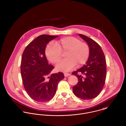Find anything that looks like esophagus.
I'll use <instances>...</instances> for the list:
<instances>
[{
	"instance_id": "obj_1",
	"label": "esophagus",
	"mask_w": 126,
	"mask_h": 126,
	"mask_svg": "<svg viewBox=\"0 0 126 126\" xmlns=\"http://www.w3.org/2000/svg\"><path fill=\"white\" fill-rule=\"evenodd\" d=\"M64 77H67L68 76H69L71 75V74L70 73H64Z\"/></svg>"
}]
</instances>
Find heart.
I'll list each match as a JSON object with an SVG mask.
<instances>
[{"instance_id":"obj_1","label":"heart","mask_w":126,"mask_h":126,"mask_svg":"<svg viewBox=\"0 0 126 126\" xmlns=\"http://www.w3.org/2000/svg\"><path fill=\"white\" fill-rule=\"evenodd\" d=\"M56 45L50 43L46 47L45 54L47 59L53 63H56L65 53L66 59L60 61L56 66L60 71H68L76 64H84L88 60L90 47L88 45L72 36L61 38L56 42Z\"/></svg>"}]
</instances>
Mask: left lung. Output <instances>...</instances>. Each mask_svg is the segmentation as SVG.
Wrapping results in <instances>:
<instances>
[{
  "label": "left lung",
  "mask_w": 126,
  "mask_h": 126,
  "mask_svg": "<svg viewBox=\"0 0 126 126\" xmlns=\"http://www.w3.org/2000/svg\"><path fill=\"white\" fill-rule=\"evenodd\" d=\"M79 35L89 46L90 55L86 64L72 73L79 80L73 87V91L81 99L91 100L100 94L104 85L106 75L105 58L102 48L97 42L83 34ZM78 72L84 77L79 75Z\"/></svg>",
  "instance_id": "1"
}]
</instances>
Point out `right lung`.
Returning <instances> with one entry per match:
<instances>
[{
    "label": "right lung",
    "instance_id": "right-lung-1",
    "mask_svg": "<svg viewBox=\"0 0 126 126\" xmlns=\"http://www.w3.org/2000/svg\"><path fill=\"white\" fill-rule=\"evenodd\" d=\"M58 36L39 35L23 52L21 73L24 88L33 100L39 103L52 99L59 82L64 78L62 72L50 74L54 66L48 64L45 55L47 44Z\"/></svg>",
    "mask_w": 126,
    "mask_h": 126
}]
</instances>
